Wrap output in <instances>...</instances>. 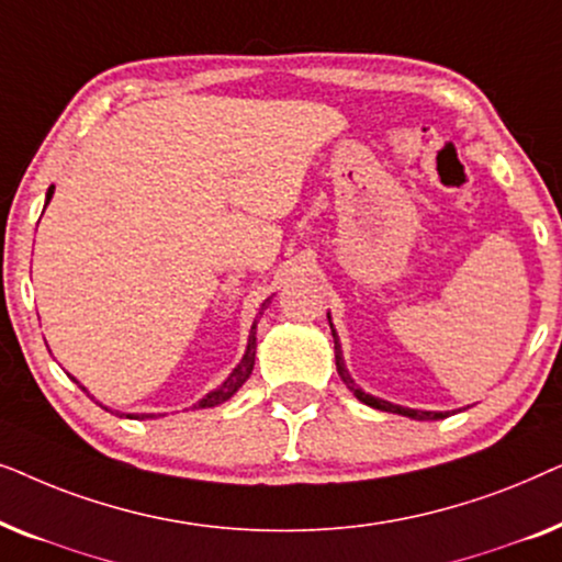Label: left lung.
I'll return each mask as SVG.
<instances>
[{"label": "left lung", "instance_id": "8db88e82", "mask_svg": "<svg viewBox=\"0 0 562 562\" xmlns=\"http://www.w3.org/2000/svg\"><path fill=\"white\" fill-rule=\"evenodd\" d=\"M333 337H335V366H337V373H340V379L345 386H348L352 394H356L360 402L373 406V409H381V412H394V414H402V417H412V419H442L445 414L442 412H419V409H406V406H398V404H391V402H383V398H375L371 394H366V391H360L356 386V381L350 379L348 368L342 363V350H340V342H337V335L333 329Z\"/></svg>", "mask_w": 562, "mask_h": 562}]
</instances>
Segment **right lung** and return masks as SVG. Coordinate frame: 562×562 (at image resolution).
<instances>
[{"mask_svg":"<svg viewBox=\"0 0 562 562\" xmlns=\"http://www.w3.org/2000/svg\"><path fill=\"white\" fill-rule=\"evenodd\" d=\"M53 196V187L48 189V199ZM252 366H256V325L250 327V337H248V350H245V356H243V360L240 363H237V368L233 373H229V379L222 383V386L217 389V391H212V394H206V398H202V402H199V406H202V409H210V406H217V404H222V402H227L229 396L235 394L237 389L243 386L245 381H248V375L252 373ZM83 389V386H81ZM130 417V414H127ZM153 419V414H135V419Z\"/></svg>","mask_w":562,"mask_h":562,"instance_id":"obj_1","label":"right lung"}]
</instances>
